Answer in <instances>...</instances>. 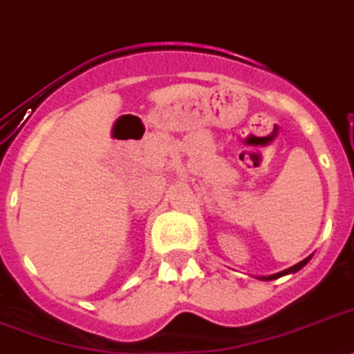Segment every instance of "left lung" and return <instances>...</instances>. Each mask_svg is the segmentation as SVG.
I'll return each mask as SVG.
<instances>
[{"label": "left lung", "mask_w": 354, "mask_h": 354, "mask_svg": "<svg viewBox=\"0 0 354 354\" xmlns=\"http://www.w3.org/2000/svg\"><path fill=\"white\" fill-rule=\"evenodd\" d=\"M311 257H308V259H304V261H301V263L299 264H295V266H292V268H288V270H284V272H281V273H275V275H270V277H263V281H273V279H277V277H281V275H286V273H292V272H299V270L302 268V266H306V263H308V261H310Z\"/></svg>", "instance_id": "8db88e82"}]
</instances>
